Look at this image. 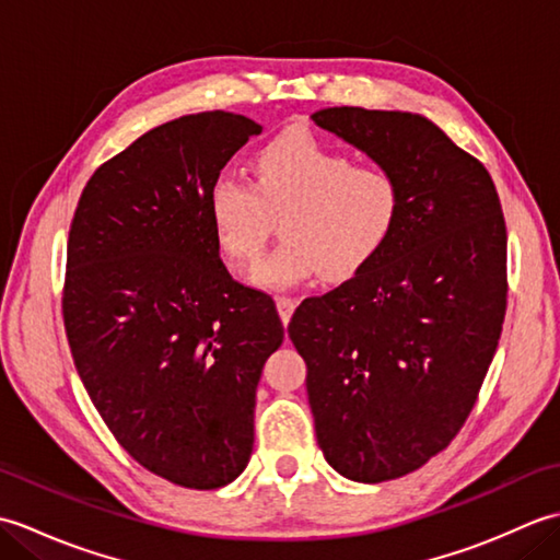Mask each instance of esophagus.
I'll list each match as a JSON object with an SVG mask.
<instances>
[{"label": "esophagus", "mask_w": 560, "mask_h": 560, "mask_svg": "<svg viewBox=\"0 0 560 560\" xmlns=\"http://www.w3.org/2000/svg\"><path fill=\"white\" fill-rule=\"evenodd\" d=\"M295 305H299V301L289 299V295H279V299H277V311H279V317H281L283 325L291 323V315L295 311Z\"/></svg>", "instance_id": "esophagus-1"}]
</instances>
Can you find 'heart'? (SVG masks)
I'll list each match as a JSON object with an SVG mask.
<instances>
[{"label": "heart", "mask_w": 560, "mask_h": 560, "mask_svg": "<svg viewBox=\"0 0 560 560\" xmlns=\"http://www.w3.org/2000/svg\"><path fill=\"white\" fill-rule=\"evenodd\" d=\"M257 185L221 173L209 189V217L233 265L253 261L279 217L283 241L253 271L279 289L317 277L341 281L371 261L399 221L401 187L380 165H353L311 135L269 141L255 156Z\"/></svg>", "instance_id": "b5f03b06"}]
</instances>
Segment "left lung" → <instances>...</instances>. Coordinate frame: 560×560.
I'll use <instances>...</instances> for the list:
<instances>
[{
  "label": "left lung",
  "mask_w": 560,
  "mask_h": 560,
  "mask_svg": "<svg viewBox=\"0 0 560 560\" xmlns=\"http://www.w3.org/2000/svg\"><path fill=\"white\" fill-rule=\"evenodd\" d=\"M311 120L401 187L383 249L289 325L329 467L380 483L445 450L477 401L505 317V221L489 171L428 117L343 105Z\"/></svg>",
  "instance_id": "1"
}]
</instances>
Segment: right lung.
<instances>
[{"instance_id": "add662e5", "label": "right lung", "mask_w": 560, "mask_h": 560, "mask_svg": "<svg viewBox=\"0 0 560 560\" xmlns=\"http://www.w3.org/2000/svg\"><path fill=\"white\" fill-rule=\"evenodd\" d=\"M261 135L211 110L149 129L93 173L67 245L65 327L93 407L141 467L211 491L247 467L261 368L283 325L231 279L209 189Z\"/></svg>"}]
</instances>
